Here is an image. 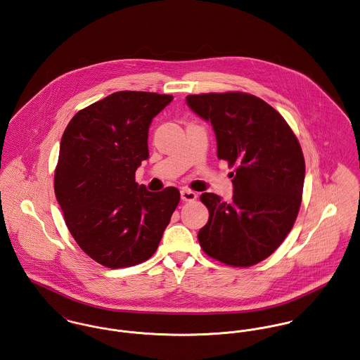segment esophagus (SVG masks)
I'll return each mask as SVG.
<instances>
[{
  "instance_id": "1",
  "label": "esophagus",
  "mask_w": 360,
  "mask_h": 360,
  "mask_svg": "<svg viewBox=\"0 0 360 360\" xmlns=\"http://www.w3.org/2000/svg\"><path fill=\"white\" fill-rule=\"evenodd\" d=\"M181 198H182L184 201H193V200L197 198V194L194 193L193 191H191V189L184 188V189L181 191Z\"/></svg>"
}]
</instances>
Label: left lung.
<instances>
[{
	"mask_svg": "<svg viewBox=\"0 0 360 360\" xmlns=\"http://www.w3.org/2000/svg\"><path fill=\"white\" fill-rule=\"evenodd\" d=\"M186 103L211 122L218 158L234 167L231 202L200 195L210 211L197 236L200 247L231 267L257 264L283 243L297 218L305 174L300 142L281 113L253 94H191Z\"/></svg>",
	"mask_w": 360,
	"mask_h": 360,
	"instance_id": "1",
	"label": "left lung"
}]
</instances>
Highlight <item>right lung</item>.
Wrapping results in <instances>:
<instances>
[{"mask_svg":"<svg viewBox=\"0 0 360 360\" xmlns=\"http://www.w3.org/2000/svg\"><path fill=\"white\" fill-rule=\"evenodd\" d=\"M172 96L123 90L74 115L60 142L55 194L83 252L108 269L148 260L179 204L174 186L149 192L136 169L149 156L148 129Z\"/></svg>","mask_w":360,"mask_h":360,"instance_id":"right-lung-1","label":"right lung"}]
</instances>
